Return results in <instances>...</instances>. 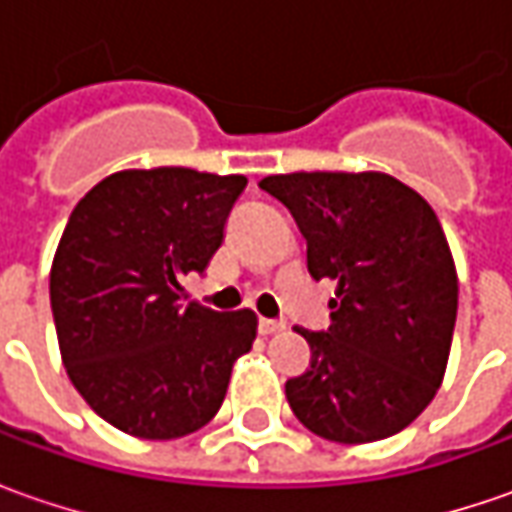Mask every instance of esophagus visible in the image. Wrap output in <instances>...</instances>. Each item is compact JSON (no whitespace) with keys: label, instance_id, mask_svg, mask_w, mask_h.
I'll use <instances>...</instances> for the list:
<instances>
[{"label":"esophagus","instance_id":"1","mask_svg":"<svg viewBox=\"0 0 512 512\" xmlns=\"http://www.w3.org/2000/svg\"><path fill=\"white\" fill-rule=\"evenodd\" d=\"M259 330L270 336V333H279V330H285V322L282 319H259Z\"/></svg>","mask_w":512,"mask_h":512}]
</instances>
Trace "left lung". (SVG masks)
I'll return each mask as SVG.
<instances>
[{"label": "left lung", "mask_w": 512, "mask_h": 512, "mask_svg": "<svg viewBox=\"0 0 512 512\" xmlns=\"http://www.w3.org/2000/svg\"><path fill=\"white\" fill-rule=\"evenodd\" d=\"M293 213L313 279H336L330 327H296L310 367L287 379L296 419L327 442L404 430L442 384L459 282L444 230L387 173H282L259 182Z\"/></svg>", "instance_id": "obj_1"}]
</instances>
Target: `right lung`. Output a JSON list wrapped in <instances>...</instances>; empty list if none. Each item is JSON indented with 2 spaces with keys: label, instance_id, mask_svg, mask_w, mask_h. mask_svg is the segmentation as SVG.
<instances>
[{
  "label": "right lung",
  "instance_id": "add662e5",
  "mask_svg": "<svg viewBox=\"0 0 512 512\" xmlns=\"http://www.w3.org/2000/svg\"><path fill=\"white\" fill-rule=\"evenodd\" d=\"M245 185L190 168L122 170L70 213L50 267L59 350L82 399L122 433L165 442L205 427L253 347V310L182 302V279L205 273Z\"/></svg>",
  "mask_w": 512,
  "mask_h": 512
}]
</instances>
